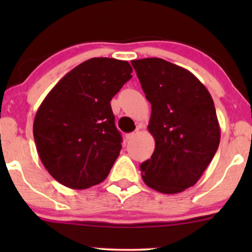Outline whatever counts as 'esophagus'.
<instances>
[{
    "label": "esophagus",
    "mask_w": 252,
    "mask_h": 252,
    "mask_svg": "<svg viewBox=\"0 0 252 252\" xmlns=\"http://www.w3.org/2000/svg\"><path fill=\"white\" fill-rule=\"evenodd\" d=\"M137 134H138L137 131H135V132H130V134H126V141L132 140V138L136 137V135H137Z\"/></svg>",
    "instance_id": "1"
}]
</instances>
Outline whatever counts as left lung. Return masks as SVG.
Segmentation results:
<instances>
[{"instance_id": "obj_1", "label": "left lung", "mask_w": 252, "mask_h": 252, "mask_svg": "<svg viewBox=\"0 0 252 252\" xmlns=\"http://www.w3.org/2000/svg\"><path fill=\"white\" fill-rule=\"evenodd\" d=\"M152 104L148 130L152 158L141 164L144 184L164 194L198 182L220 141V126L209 90L192 72L160 58L132 60Z\"/></svg>"}]
</instances>
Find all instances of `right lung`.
<instances>
[{"instance_id": "add662e5", "label": "right lung", "mask_w": 252, "mask_h": 252, "mask_svg": "<svg viewBox=\"0 0 252 252\" xmlns=\"http://www.w3.org/2000/svg\"><path fill=\"white\" fill-rule=\"evenodd\" d=\"M131 72L124 60L92 58L65 74L42 100L34 141L45 168L63 186L85 189L109 175L122 148L110 102Z\"/></svg>"}]
</instances>
